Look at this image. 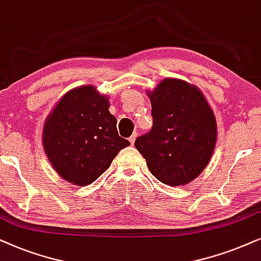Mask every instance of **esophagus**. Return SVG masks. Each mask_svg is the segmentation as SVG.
<instances>
[{"mask_svg":"<svg viewBox=\"0 0 261 261\" xmlns=\"http://www.w3.org/2000/svg\"><path fill=\"white\" fill-rule=\"evenodd\" d=\"M136 137H137V134L135 133V134H133V136H131L130 138H128V141H130V143H131V144H134V143H135V141H136Z\"/></svg>","mask_w":261,"mask_h":261,"instance_id":"34e87169","label":"esophagus"}]
</instances>
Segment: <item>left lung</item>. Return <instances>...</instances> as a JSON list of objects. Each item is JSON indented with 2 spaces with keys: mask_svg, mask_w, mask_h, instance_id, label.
<instances>
[{
  "mask_svg": "<svg viewBox=\"0 0 261 261\" xmlns=\"http://www.w3.org/2000/svg\"><path fill=\"white\" fill-rule=\"evenodd\" d=\"M152 127L135 141L149 171L169 186L186 185L205 169L217 141L213 109L197 86L167 77L152 90Z\"/></svg>",
  "mask_w": 261,
  "mask_h": 261,
  "instance_id": "1",
  "label": "left lung"
}]
</instances>
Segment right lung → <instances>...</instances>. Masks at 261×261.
Segmentation results:
<instances>
[{"mask_svg": "<svg viewBox=\"0 0 261 261\" xmlns=\"http://www.w3.org/2000/svg\"><path fill=\"white\" fill-rule=\"evenodd\" d=\"M109 96L86 85L56 103L43 127V147L56 173L72 185L95 181L130 142L118 135Z\"/></svg>", "mask_w": 261, "mask_h": 261, "instance_id": "add662e5", "label": "right lung"}]
</instances>
